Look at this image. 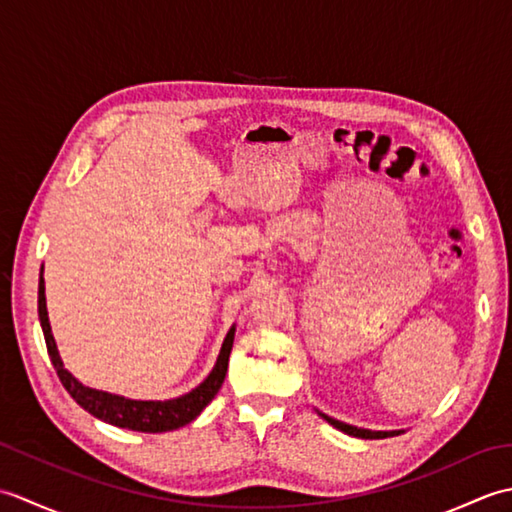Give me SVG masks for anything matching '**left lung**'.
Masks as SVG:
<instances>
[{
  "label": "left lung",
  "instance_id": "8db88e82",
  "mask_svg": "<svg viewBox=\"0 0 512 512\" xmlns=\"http://www.w3.org/2000/svg\"><path fill=\"white\" fill-rule=\"evenodd\" d=\"M321 416L328 420L332 427L341 429L343 433H347V436H354V438H365V440H380V438H391V436H398V431H369V429H358V427H352V424H345V422H339L334 420L330 416H325V413H321Z\"/></svg>",
  "mask_w": 512,
  "mask_h": 512
}]
</instances>
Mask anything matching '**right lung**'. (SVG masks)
Here are the masks:
<instances>
[{"label":"right lung","mask_w":512,"mask_h":512,"mask_svg":"<svg viewBox=\"0 0 512 512\" xmlns=\"http://www.w3.org/2000/svg\"><path fill=\"white\" fill-rule=\"evenodd\" d=\"M39 321L43 328V336H46V347L50 354V361L57 369L63 387L68 389V394L79 402V405L90 411L92 416L101 418L116 427L132 429V431H145V433H162V431H173L178 427H184L191 420L200 416V411L209 405L215 398L217 391H220L226 369H228V356H231V347L235 339V328L226 334L222 352L217 356V363L209 378L204 380L200 387H195L189 394L173 400H129L123 396L107 394V391L83 387L79 380H76L68 369L63 367L61 356L57 352V343L52 339L50 321H48V310H46V288H43V277H39Z\"/></svg>","instance_id":"1"}]
</instances>
